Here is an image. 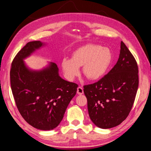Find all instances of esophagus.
I'll return each mask as SVG.
<instances>
[{
	"instance_id": "1",
	"label": "esophagus",
	"mask_w": 151,
	"mask_h": 151,
	"mask_svg": "<svg viewBox=\"0 0 151 151\" xmlns=\"http://www.w3.org/2000/svg\"><path fill=\"white\" fill-rule=\"evenodd\" d=\"M83 88L81 87H78L77 88V94L78 95H82L83 94Z\"/></svg>"
}]
</instances>
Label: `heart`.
Masks as SVG:
<instances>
[{"label": "heart", "mask_w": 151, "mask_h": 151, "mask_svg": "<svg viewBox=\"0 0 151 151\" xmlns=\"http://www.w3.org/2000/svg\"><path fill=\"white\" fill-rule=\"evenodd\" d=\"M113 60V54L109 48L100 45L88 44L73 52L71 58L62 60L61 66L67 79L73 81L83 73L90 81L101 79L106 75Z\"/></svg>", "instance_id": "1"}]
</instances>
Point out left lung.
Listing matches in <instances>:
<instances>
[{"label": "left lung", "instance_id": "left-lung-1", "mask_svg": "<svg viewBox=\"0 0 151 151\" xmlns=\"http://www.w3.org/2000/svg\"><path fill=\"white\" fill-rule=\"evenodd\" d=\"M135 58L121 42L118 60L98 82L84 86L90 119L97 127L114 128L127 118L138 87Z\"/></svg>", "mask_w": 151, "mask_h": 151}]
</instances>
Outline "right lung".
Here are the masks:
<instances>
[{
    "instance_id": "1",
    "label": "right lung",
    "mask_w": 151,
    "mask_h": 151,
    "mask_svg": "<svg viewBox=\"0 0 151 151\" xmlns=\"http://www.w3.org/2000/svg\"><path fill=\"white\" fill-rule=\"evenodd\" d=\"M45 45L28 42L14 58L10 78L15 104L24 119L39 130H51L63 120L78 85L62 78L56 63L50 62L40 70L27 65L24 60Z\"/></svg>"
}]
</instances>
